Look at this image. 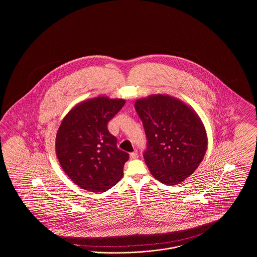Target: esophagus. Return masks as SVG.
Here are the masks:
<instances>
[{
	"mask_svg": "<svg viewBox=\"0 0 257 257\" xmlns=\"http://www.w3.org/2000/svg\"><path fill=\"white\" fill-rule=\"evenodd\" d=\"M130 158H131V159L138 158V153H137V151H134V152H132V153L130 154Z\"/></svg>",
	"mask_w": 257,
	"mask_h": 257,
	"instance_id": "1",
	"label": "esophagus"
}]
</instances>
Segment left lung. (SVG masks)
<instances>
[{"mask_svg": "<svg viewBox=\"0 0 257 257\" xmlns=\"http://www.w3.org/2000/svg\"><path fill=\"white\" fill-rule=\"evenodd\" d=\"M135 109L147 135L144 157L150 173L166 185L183 182L207 150L206 130L196 110L168 94L138 99Z\"/></svg>", "mask_w": 257, "mask_h": 257, "instance_id": "obj_1", "label": "left lung"}]
</instances>
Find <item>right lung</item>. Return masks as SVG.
Instances as JSON below:
<instances>
[{
    "label": "right lung",
    "mask_w": 257,
    "mask_h": 257,
    "mask_svg": "<svg viewBox=\"0 0 257 257\" xmlns=\"http://www.w3.org/2000/svg\"><path fill=\"white\" fill-rule=\"evenodd\" d=\"M124 104L120 98H90L63 117L56 136V154L61 169L81 189L106 192L122 178L129 154L116 147V138L107 125Z\"/></svg>",
    "instance_id": "1"
}]
</instances>
